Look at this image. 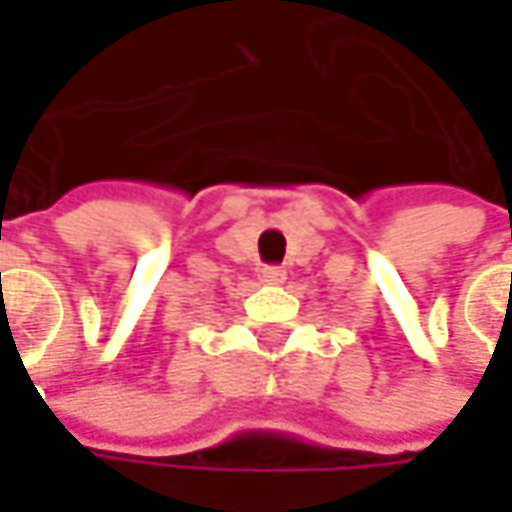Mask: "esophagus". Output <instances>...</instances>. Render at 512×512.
<instances>
[{
	"label": "esophagus",
	"instance_id": "34e87169",
	"mask_svg": "<svg viewBox=\"0 0 512 512\" xmlns=\"http://www.w3.org/2000/svg\"><path fill=\"white\" fill-rule=\"evenodd\" d=\"M285 276L287 273L282 267H262V282H265V285H282Z\"/></svg>",
	"mask_w": 512,
	"mask_h": 512
}]
</instances>
